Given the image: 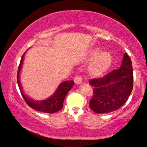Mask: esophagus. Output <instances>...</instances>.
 Wrapping results in <instances>:
<instances>
[{
    "instance_id": "esophagus-1",
    "label": "esophagus",
    "mask_w": 147,
    "mask_h": 147,
    "mask_svg": "<svg viewBox=\"0 0 147 147\" xmlns=\"http://www.w3.org/2000/svg\"><path fill=\"white\" fill-rule=\"evenodd\" d=\"M74 81H75V83L76 84H82V77H81V76H77V77L75 78V79H74Z\"/></svg>"
}]
</instances>
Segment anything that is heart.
I'll return each mask as SVG.
<instances>
[{
    "instance_id": "1",
    "label": "heart",
    "mask_w": 147,
    "mask_h": 147,
    "mask_svg": "<svg viewBox=\"0 0 147 147\" xmlns=\"http://www.w3.org/2000/svg\"><path fill=\"white\" fill-rule=\"evenodd\" d=\"M102 52L101 49L95 48L89 52L88 59H93L89 65L88 70L92 75H99L106 71L112 63V56L109 52Z\"/></svg>"
}]
</instances>
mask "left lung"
I'll list each match as a JSON object with an SVG mask.
<instances>
[{"label": "left lung", "mask_w": 147, "mask_h": 147, "mask_svg": "<svg viewBox=\"0 0 147 147\" xmlns=\"http://www.w3.org/2000/svg\"><path fill=\"white\" fill-rule=\"evenodd\" d=\"M132 62L124 54L122 65L117 70L100 78L92 79L89 84L93 87L90 108L97 113H106L118 110L125 104L133 90Z\"/></svg>", "instance_id": "obj_1"}]
</instances>
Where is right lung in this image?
Returning <instances> with one entry per match:
<instances>
[{
	"label": "right lung",
	"mask_w": 147,
	"mask_h": 147,
	"mask_svg": "<svg viewBox=\"0 0 147 147\" xmlns=\"http://www.w3.org/2000/svg\"><path fill=\"white\" fill-rule=\"evenodd\" d=\"M25 54V52L22 56L17 72V83L20 90H21L22 97H23L25 102L30 107L36 111L46 113H54L60 111L63 108V101L65 99V96L67 95L69 90L73 86L74 82L73 81H66V82L61 83L57 88L55 93L51 97L45 99V100L34 101L30 99L28 96L25 95L23 91L22 90V86L21 85V82L19 81V73L22 68V64L23 62Z\"/></svg>",
	"instance_id": "1"
}]
</instances>
